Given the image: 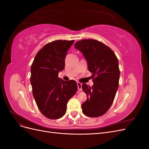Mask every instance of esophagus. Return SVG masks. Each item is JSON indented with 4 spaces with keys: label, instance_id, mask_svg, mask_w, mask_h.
Segmentation results:
<instances>
[{
    "label": "esophagus",
    "instance_id": "obj_1",
    "mask_svg": "<svg viewBox=\"0 0 149 149\" xmlns=\"http://www.w3.org/2000/svg\"><path fill=\"white\" fill-rule=\"evenodd\" d=\"M77 86H78V89L79 91H82V84L79 83V82H78L77 83Z\"/></svg>",
    "mask_w": 149,
    "mask_h": 149
}]
</instances>
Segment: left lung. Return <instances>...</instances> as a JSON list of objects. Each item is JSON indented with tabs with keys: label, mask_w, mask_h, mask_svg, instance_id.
Wrapping results in <instances>:
<instances>
[{
	"label": "left lung",
	"mask_w": 149,
	"mask_h": 149,
	"mask_svg": "<svg viewBox=\"0 0 149 149\" xmlns=\"http://www.w3.org/2000/svg\"><path fill=\"white\" fill-rule=\"evenodd\" d=\"M74 48L86 59L94 83L92 87L82 84L83 91L87 94L86 101L81 105L82 111L91 118L100 117L109 110L119 87L118 59L109 47L96 40H79Z\"/></svg>",
	"instance_id": "8db88e82"
}]
</instances>
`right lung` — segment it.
I'll use <instances>...</instances> for the list:
<instances>
[{"label":"right lung","instance_id":"right-lung-1","mask_svg":"<svg viewBox=\"0 0 149 149\" xmlns=\"http://www.w3.org/2000/svg\"><path fill=\"white\" fill-rule=\"evenodd\" d=\"M74 40H58L46 44L36 55L31 66L30 83L36 104L46 118L58 119L63 116L70 99L76 94L77 83L58 77L65 69L68 49Z\"/></svg>","mask_w":149,"mask_h":149}]
</instances>
